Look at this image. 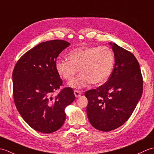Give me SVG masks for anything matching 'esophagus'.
<instances>
[{
	"label": "esophagus",
	"instance_id": "obj_1",
	"mask_svg": "<svg viewBox=\"0 0 154 154\" xmlns=\"http://www.w3.org/2000/svg\"><path fill=\"white\" fill-rule=\"evenodd\" d=\"M74 94H75V96L77 98V97H79L81 95V91L75 90L74 91Z\"/></svg>",
	"mask_w": 154,
	"mask_h": 154
}]
</instances>
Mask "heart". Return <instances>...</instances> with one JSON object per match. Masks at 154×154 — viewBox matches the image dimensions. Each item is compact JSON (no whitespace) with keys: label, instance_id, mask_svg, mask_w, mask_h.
Returning a JSON list of instances; mask_svg holds the SVG:
<instances>
[{"label":"heart","instance_id":"1","mask_svg":"<svg viewBox=\"0 0 154 154\" xmlns=\"http://www.w3.org/2000/svg\"><path fill=\"white\" fill-rule=\"evenodd\" d=\"M68 60H57L55 69L60 76L67 81L73 79L78 71L79 76L70 83L77 89L89 83L100 85L109 79L114 65V55L107 47H81L70 51Z\"/></svg>","mask_w":154,"mask_h":154}]
</instances>
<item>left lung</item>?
Instances as JSON below:
<instances>
[{"mask_svg":"<svg viewBox=\"0 0 154 154\" xmlns=\"http://www.w3.org/2000/svg\"><path fill=\"white\" fill-rule=\"evenodd\" d=\"M114 66L106 82L86 91L87 114L91 125L103 132L116 129L132 115L143 91L138 60L131 52L110 42Z\"/></svg>","mask_w":154,"mask_h":154,"instance_id":"left-lung-1","label":"left lung"}]
</instances>
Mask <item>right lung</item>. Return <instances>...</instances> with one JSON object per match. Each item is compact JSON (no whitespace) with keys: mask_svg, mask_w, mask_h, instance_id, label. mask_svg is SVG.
<instances>
[{"mask_svg":"<svg viewBox=\"0 0 154 154\" xmlns=\"http://www.w3.org/2000/svg\"><path fill=\"white\" fill-rule=\"evenodd\" d=\"M69 45L61 40L42 42L23 55L13 71L16 109L29 126L42 133H52L63 126L65 107L75 99L71 87L52 96L63 83L55 69L57 57Z\"/></svg>","mask_w":154,"mask_h":154,"instance_id":"1","label":"right lung"}]
</instances>
